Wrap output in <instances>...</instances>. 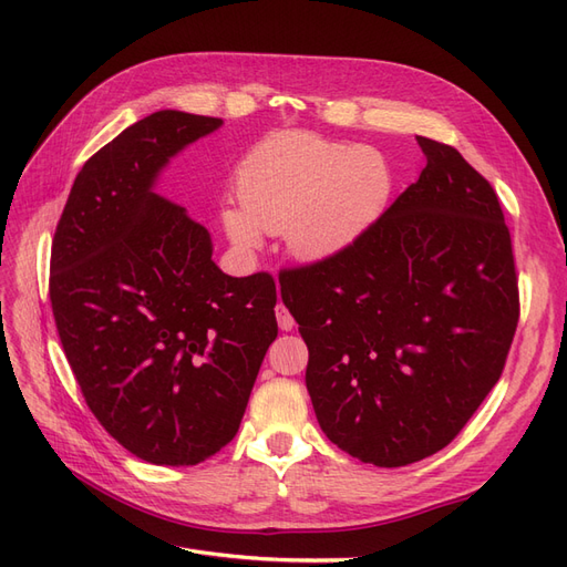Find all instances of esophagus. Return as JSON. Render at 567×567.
<instances>
[{"mask_svg": "<svg viewBox=\"0 0 567 567\" xmlns=\"http://www.w3.org/2000/svg\"><path fill=\"white\" fill-rule=\"evenodd\" d=\"M277 321H279V329L281 331H290L296 326V319L290 317V312L284 307V302L277 305Z\"/></svg>", "mask_w": 567, "mask_h": 567, "instance_id": "1", "label": "esophagus"}]
</instances>
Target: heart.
Returning <instances> with one entry per match:
<instances>
[{"label":"heart","instance_id":"1","mask_svg":"<svg viewBox=\"0 0 567 567\" xmlns=\"http://www.w3.org/2000/svg\"><path fill=\"white\" fill-rule=\"evenodd\" d=\"M390 169L379 151L346 146L310 132H284L255 146L238 165L241 208L221 210V227L241 250L281 234L302 262L348 250L383 213Z\"/></svg>","mask_w":567,"mask_h":567}]
</instances>
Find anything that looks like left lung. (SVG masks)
<instances>
[{
	"mask_svg": "<svg viewBox=\"0 0 567 567\" xmlns=\"http://www.w3.org/2000/svg\"><path fill=\"white\" fill-rule=\"evenodd\" d=\"M416 140L427 161L416 184L348 250L279 274L321 431L381 468L461 433L499 381L520 317L492 184L454 146Z\"/></svg>",
	"mask_w": 567,
	"mask_h": 567,
	"instance_id": "obj_1",
	"label": "left lung"
}]
</instances>
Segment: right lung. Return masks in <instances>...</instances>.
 Segmentation results:
<instances>
[{"mask_svg": "<svg viewBox=\"0 0 567 567\" xmlns=\"http://www.w3.org/2000/svg\"><path fill=\"white\" fill-rule=\"evenodd\" d=\"M219 125L158 111L117 134L82 165L51 244V310L84 402L156 466H196L234 440L279 333L271 274L229 277L208 229L153 192Z\"/></svg>", "mask_w": 567, "mask_h": 567, "instance_id": "add662e5", "label": "right lung"}]
</instances>
